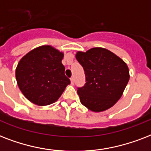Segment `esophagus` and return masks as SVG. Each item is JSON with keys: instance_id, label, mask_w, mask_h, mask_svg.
<instances>
[{"instance_id": "34e87169", "label": "esophagus", "mask_w": 151, "mask_h": 151, "mask_svg": "<svg viewBox=\"0 0 151 151\" xmlns=\"http://www.w3.org/2000/svg\"><path fill=\"white\" fill-rule=\"evenodd\" d=\"M70 81H71V85H73V84H74V79H73V78H70Z\"/></svg>"}]
</instances>
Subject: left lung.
<instances>
[{
	"instance_id": "left-lung-1",
	"label": "left lung",
	"mask_w": 151,
	"mask_h": 151,
	"mask_svg": "<svg viewBox=\"0 0 151 151\" xmlns=\"http://www.w3.org/2000/svg\"><path fill=\"white\" fill-rule=\"evenodd\" d=\"M76 59L84 69L86 81L82 87L77 88L81 103L95 112L113 106L129 82V70L126 63L103 48L78 52Z\"/></svg>"
}]
</instances>
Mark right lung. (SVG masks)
<instances>
[{
  "label": "right lung",
  "mask_w": 151,
  "mask_h": 151,
  "mask_svg": "<svg viewBox=\"0 0 151 151\" xmlns=\"http://www.w3.org/2000/svg\"><path fill=\"white\" fill-rule=\"evenodd\" d=\"M63 54L51 46L35 48L22 58L15 70L18 85L27 99L39 106L59 99L70 80L62 63Z\"/></svg>",
  "instance_id": "add662e5"
}]
</instances>
